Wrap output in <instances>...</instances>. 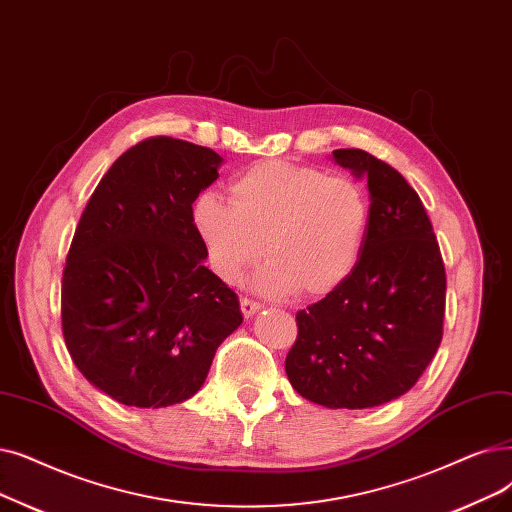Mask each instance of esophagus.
Wrapping results in <instances>:
<instances>
[{
  "label": "esophagus",
  "mask_w": 512,
  "mask_h": 512,
  "mask_svg": "<svg viewBox=\"0 0 512 512\" xmlns=\"http://www.w3.org/2000/svg\"><path fill=\"white\" fill-rule=\"evenodd\" d=\"M240 309H242V316H244V318H251V316H255L257 311L261 309V305L255 303V301H251V299H242V301H240Z\"/></svg>",
  "instance_id": "esophagus-1"
}]
</instances>
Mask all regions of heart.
<instances>
[{
	"mask_svg": "<svg viewBox=\"0 0 512 512\" xmlns=\"http://www.w3.org/2000/svg\"><path fill=\"white\" fill-rule=\"evenodd\" d=\"M370 205L347 177L316 167L265 161L230 184V203L205 192L192 205V228L211 270L228 284L261 259L270 263L253 278L263 297L330 295L358 265Z\"/></svg>",
	"mask_w": 512,
	"mask_h": 512,
	"instance_id": "obj_1",
	"label": "heart"
}]
</instances>
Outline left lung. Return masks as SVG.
Segmentation results:
<instances>
[{"instance_id":"left-lung-1","label":"left lung","mask_w":512,"mask_h":512,"mask_svg":"<svg viewBox=\"0 0 512 512\" xmlns=\"http://www.w3.org/2000/svg\"><path fill=\"white\" fill-rule=\"evenodd\" d=\"M332 161L368 182V230L351 276L297 314L284 368L309 402L362 410L410 391L433 360L446 270L429 215L402 173L358 148L335 150Z\"/></svg>"}]
</instances>
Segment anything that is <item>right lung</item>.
Returning <instances> with one entry per match:
<instances>
[{"instance_id": "add662e5", "label": "right lung", "mask_w": 512, "mask_h": 512, "mask_svg": "<svg viewBox=\"0 0 512 512\" xmlns=\"http://www.w3.org/2000/svg\"><path fill=\"white\" fill-rule=\"evenodd\" d=\"M221 163L205 146L144 140L106 171L79 219L62 274V335L85 379L123 406L186 402L242 322L190 219Z\"/></svg>"}]
</instances>
